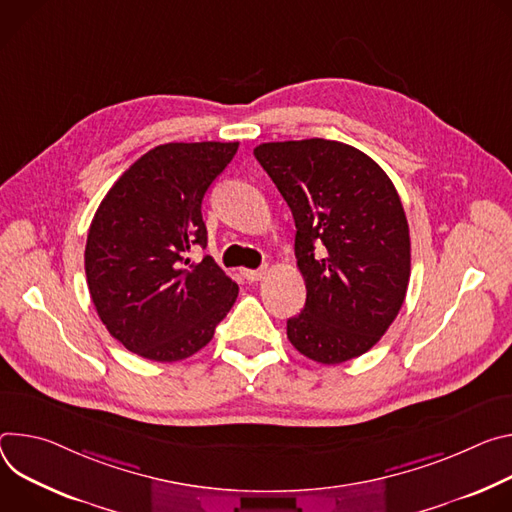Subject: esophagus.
<instances>
[{"instance_id": "obj_1", "label": "esophagus", "mask_w": 512, "mask_h": 512, "mask_svg": "<svg viewBox=\"0 0 512 512\" xmlns=\"http://www.w3.org/2000/svg\"><path fill=\"white\" fill-rule=\"evenodd\" d=\"M266 272H268L266 266H262V268H258V270H248V268H244V270H242V276H244L246 280H250V282H256V280H262V278L266 276Z\"/></svg>"}]
</instances>
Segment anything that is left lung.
Listing matches in <instances>:
<instances>
[{
	"label": "left lung",
	"mask_w": 512,
	"mask_h": 512,
	"mask_svg": "<svg viewBox=\"0 0 512 512\" xmlns=\"http://www.w3.org/2000/svg\"><path fill=\"white\" fill-rule=\"evenodd\" d=\"M256 160L293 211L307 301L289 342L319 364L366 354L399 315L411 276L409 223L392 181L335 140L266 142Z\"/></svg>",
	"instance_id": "left-lung-1"
}]
</instances>
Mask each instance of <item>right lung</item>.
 <instances>
[{
    "mask_svg": "<svg viewBox=\"0 0 512 512\" xmlns=\"http://www.w3.org/2000/svg\"><path fill=\"white\" fill-rule=\"evenodd\" d=\"M238 142H170L148 150L116 181L89 227L85 274L99 319L118 342L154 362L205 348L238 299L211 256L201 203Z\"/></svg>",
    "mask_w": 512,
    "mask_h": 512,
    "instance_id": "right-lung-1",
    "label": "right lung"
}]
</instances>
